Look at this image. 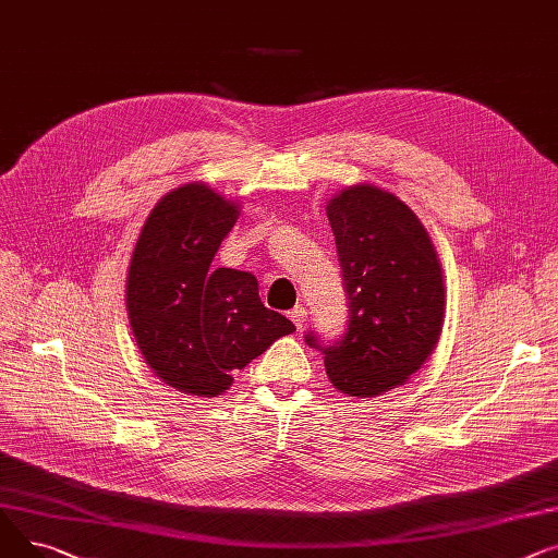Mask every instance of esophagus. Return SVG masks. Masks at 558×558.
<instances>
[{"instance_id":"34e87169","label":"esophagus","mask_w":558,"mask_h":558,"mask_svg":"<svg viewBox=\"0 0 558 558\" xmlns=\"http://www.w3.org/2000/svg\"><path fill=\"white\" fill-rule=\"evenodd\" d=\"M288 317L292 319V324L298 326V329H302L304 322H306V308L304 306H294L288 311Z\"/></svg>"}]
</instances>
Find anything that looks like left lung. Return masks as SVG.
I'll list each match as a JSON object with an SVG mask.
<instances>
[{"instance_id": "8db88e82", "label": "left lung", "mask_w": 558, "mask_h": 558, "mask_svg": "<svg viewBox=\"0 0 558 558\" xmlns=\"http://www.w3.org/2000/svg\"><path fill=\"white\" fill-rule=\"evenodd\" d=\"M342 281L349 329L324 344L329 380L342 395L372 399L403 385L435 351L446 288L435 245L414 211L374 184L342 189L326 205Z\"/></svg>"}]
</instances>
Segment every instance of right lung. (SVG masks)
<instances>
[{"mask_svg":"<svg viewBox=\"0 0 558 558\" xmlns=\"http://www.w3.org/2000/svg\"><path fill=\"white\" fill-rule=\"evenodd\" d=\"M239 203L189 182L155 205L130 258L125 308L146 365L193 397H218L294 324L264 306L252 272L211 270Z\"/></svg>","mask_w":558,"mask_h":558,"instance_id":"add662e5","label":"right lung"}]
</instances>
